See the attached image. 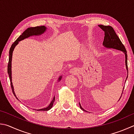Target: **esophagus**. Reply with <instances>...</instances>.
<instances>
[{
    "instance_id": "obj_1",
    "label": "esophagus",
    "mask_w": 134,
    "mask_h": 134,
    "mask_svg": "<svg viewBox=\"0 0 134 134\" xmlns=\"http://www.w3.org/2000/svg\"><path fill=\"white\" fill-rule=\"evenodd\" d=\"M78 72H78V70L76 69H74V68L71 69V70H70V73L71 74H73V75L77 74Z\"/></svg>"
}]
</instances>
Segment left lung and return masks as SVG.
<instances>
[{"instance_id":"1","label":"left lung","mask_w":134,"mask_h":134,"mask_svg":"<svg viewBox=\"0 0 134 134\" xmlns=\"http://www.w3.org/2000/svg\"><path fill=\"white\" fill-rule=\"evenodd\" d=\"M98 26L104 31V33H105V34H104V35H105V36H104V41L103 43V45L104 46V47L107 48H112V49L120 50L124 53L125 57L126 69L127 70V74H128V65H127V54H126V53L127 52H126L125 46H124L122 42H121L120 38H119L118 36L116 35L115 31H114V29L111 26H103V25H98ZM127 78H128V74H127V77L126 78L125 81L126 80V79H127ZM124 87L123 88V90H124ZM123 90L122 92V94H121L120 98L119 99V100H120V98H121V96H122ZM79 105H80V108H81L82 111H86L84 108H82L81 104H80V103H79Z\"/></svg>"}]
</instances>
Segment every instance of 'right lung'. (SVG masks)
Segmentation results:
<instances>
[{
	"instance_id": "add662e5",
	"label": "right lung",
	"mask_w": 134,
	"mask_h": 134,
	"mask_svg": "<svg viewBox=\"0 0 134 134\" xmlns=\"http://www.w3.org/2000/svg\"><path fill=\"white\" fill-rule=\"evenodd\" d=\"M46 30H47V27H45L44 26H37V27H35L27 28L22 33V35L19 36V37L18 38V39H17L15 42L12 44L11 47H10V48L9 63H8V73L9 74V79H10V84H11L12 91H13L14 96H15L16 98L18 99L19 101V99L17 98V96H16V94L14 91V87L13 86V83H12V55H13V50L14 49V47H15L18 44L19 42H20L21 40H23L25 39V38H28L29 37H30V36H38L42 35L45 32ZM62 76L61 75V76L59 77V79H58L57 81H60V80H62ZM54 101H55V97H53L52 101H51V103H50L49 105L47 107L44 108L42 109H37V111H48V110H49V109H50L52 108V107L53 105V103H54Z\"/></svg>"
}]
</instances>
